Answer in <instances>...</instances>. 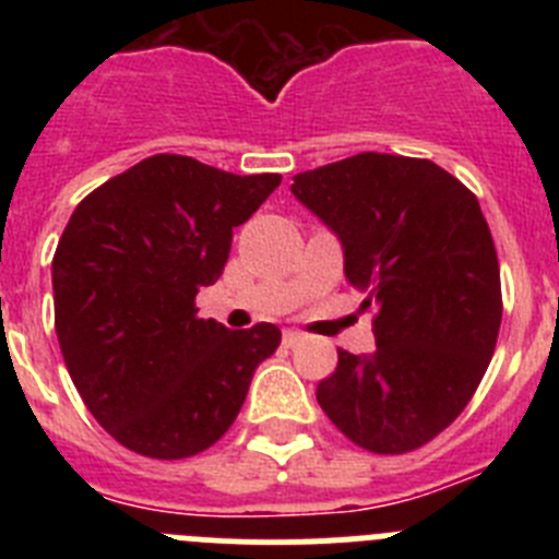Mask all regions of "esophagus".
Wrapping results in <instances>:
<instances>
[{
    "label": "esophagus",
    "mask_w": 559,
    "mask_h": 559,
    "mask_svg": "<svg viewBox=\"0 0 559 559\" xmlns=\"http://www.w3.org/2000/svg\"><path fill=\"white\" fill-rule=\"evenodd\" d=\"M299 341H302V333H296V330H285V333H283L285 347H296Z\"/></svg>",
    "instance_id": "esophagus-1"
}]
</instances>
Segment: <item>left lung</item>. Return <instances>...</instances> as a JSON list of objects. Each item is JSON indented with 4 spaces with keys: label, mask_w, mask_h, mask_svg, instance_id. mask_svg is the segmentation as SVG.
Segmentation results:
<instances>
[{
    "label": "left lung",
    "mask_w": 559,
    "mask_h": 559,
    "mask_svg": "<svg viewBox=\"0 0 559 559\" xmlns=\"http://www.w3.org/2000/svg\"><path fill=\"white\" fill-rule=\"evenodd\" d=\"M294 199L344 251V276L374 308V349H338L316 400L344 437L406 453L471 403L501 328V271L478 199L428 159L358 153L299 173Z\"/></svg>",
    "instance_id": "obj_1"
}]
</instances>
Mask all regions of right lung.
Here are the masks:
<instances>
[{"label": "right lung", "mask_w": 559, "mask_h": 559, "mask_svg": "<svg viewBox=\"0 0 559 559\" xmlns=\"http://www.w3.org/2000/svg\"><path fill=\"white\" fill-rule=\"evenodd\" d=\"M280 181L156 153L72 212L52 257L58 344L92 417L128 451H206L280 347L276 324L229 330L195 316V294L229 260L231 229Z\"/></svg>", "instance_id": "add662e5"}]
</instances>
